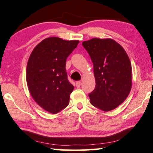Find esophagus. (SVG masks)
Returning <instances> with one entry per match:
<instances>
[{
	"label": "esophagus",
	"mask_w": 153,
	"mask_h": 153,
	"mask_svg": "<svg viewBox=\"0 0 153 153\" xmlns=\"http://www.w3.org/2000/svg\"><path fill=\"white\" fill-rule=\"evenodd\" d=\"M80 86H81V81H76V86L77 87V88H79Z\"/></svg>",
	"instance_id": "esophagus-1"
}]
</instances>
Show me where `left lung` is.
<instances>
[{"label":"left lung","instance_id":"8db88e82","mask_svg":"<svg viewBox=\"0 0 153 153\" xmlns=\"http://www.w3.org/2000/svg\"><path fill=\"white\" fill-rule=\"evenodd\" d=\"M94 64L96 87L88 94L93 105L103 111L114 110L131 89V65L124 49L110 39L84 41Z\"/></svg>","mask_w":153,"mask_h":153}]
</instances>
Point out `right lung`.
<instances>
[{
    "instance_id": "add662e5",
    "label": "right lung",
    "mask_w": 153,
    "mask_h": 153,
    "mask_svg": "<svg viewBox=\"0 0 153 153\" xmlns=\"http://www.w3.org/2000/svg\"><path fill=\"white\" fill-rule=\"evenodd\" d=\"M79 41L47 38L34 48L27 67V83L34 100L48 112L56 114L68 105L74 86L66 72V60Z\"/></svg>"
}]
</instances>
